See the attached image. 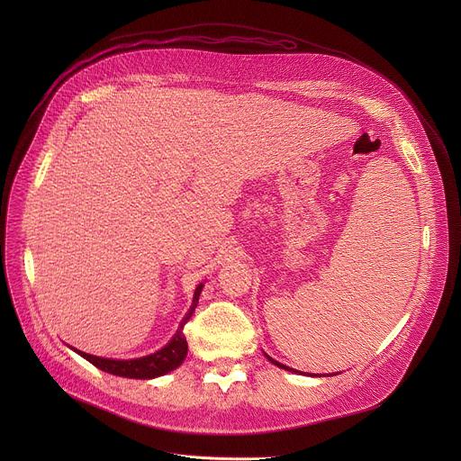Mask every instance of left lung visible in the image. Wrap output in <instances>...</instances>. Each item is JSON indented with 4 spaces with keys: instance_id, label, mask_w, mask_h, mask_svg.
Returning <instances> with one entry per match:
<instances>
[{
    "instance_id": "1",
    "label": "left lung",
    "mask_w": 461,
    "mask_h": 461,
    "mask_svg": "<svg viewBox=\"0 0 461 461\" xmlns=\"http://www.w3.org/2000/svg\"><path fill=\"white\" fill-rule=\"evenodd\" d=\"M267 357H268V359H270V361H272V363H274V365H277V366H279V368H285V370H288V372H299V370H295V368H290V366H286V365H283V363H279V361H276V359H272V357H270V356H267ZM299 374H301V372H299Z\"/></svg>"
}]
</instances>
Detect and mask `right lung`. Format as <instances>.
<instances>
[{"instance_id":"1","label":"right lung","mask_w":461,"mask_h":461,"mask_svg":"<svg viewBox=\"0 0 461 461\" xmlns=\"http://www.w3.org/2000/svg\"><path fill=\"white\" fill-rule=\"evenodd\" d=\"M204 285H199L194 290L193 295V304L187 310L185 317L182 319L176 334L173 336V339L160 348L158 352L146 356V357H139V359H107V357H98V356H91L86 352H80L77 348H73L75 352H78L82 357H86L89 363H93L96 368L109 372L113 375H120V377H131V379H153L158 375H164L171 370H175L176 366L182 365V361L187 356V341L184 336V324L189 321V317L193 315L196 303H199V295L203 292Z\"/></svg>"}]
</instances>
